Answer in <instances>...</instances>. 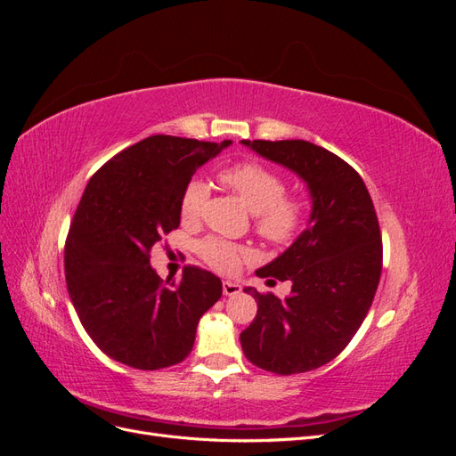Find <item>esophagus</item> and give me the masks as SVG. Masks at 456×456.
<instances>
[{
  "label": "esophagus",
  "instance_id": "34e87169",
  "mask_svg": "<svg viewBox=\"0 0 456 456\" xmlns=\"http://www.w3.org/2000/svg\"><path fill=\"white\" fill-rule=\"evenodd\" d=\"M223 293H224L226 297H236V295L241 293V285L236 283V281L226 280V281H223Z\"/></svg>",
  "mask_w": 456,
  "mask_h": 456
}]
</instances>
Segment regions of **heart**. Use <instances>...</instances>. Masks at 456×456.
Here are the masks:
<instances>
[{
  "instance_id": "b5f03b06",
  "label": "heart",
  "mask_w": 456,
  "mask_h": 456,
  "mask_svg": "<svg viewBox=\"0 0 456 456\" xmlns=\"http://www.w3.org/2000/svg\"><path fill=\"white\" fill-rule=\"evenodd\" d=\"M220 181L232 188L256 215V230L273 243L291 241L305 220L306 207L297 198H285V181L258 161H241L220 173ZM209 196V186L200 178L190 181L183 191L181 213L186 220H196ZM201 256L220 272H232L249 255L245 247L220 238H207L200 243Z\"/></svg>"
}]
</instances>
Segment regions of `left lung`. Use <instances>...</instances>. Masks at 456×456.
Masks as SVG:
<instances>
[{
  "label": "left lung",
  "mask_w": 456,
  "mask_h": 456,
  "mask_svg": "<svg viewBox=\"0 0 456 456\" xmlns=\"http://www.w3.org/2000/svg\"><path fill=\"white\" fill-rule=\"evenodd\" d=\"M260 158L293 171L306 184L312 211L306 228L258 278L291 281L285 298L260 295L253 323L240 335L253 365L295 375L329 363L348 346L375 298L382 240L375 207L350 165L308 141H241Z\"/></svg>",
  "instance_id": "obj_1"
}]
</instances>
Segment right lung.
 <instances>
[{"label":"right lung","instance_id":"obj_1","mask_svg":"<svg viewBox=\"0 0 456 456\" xmlns=\"http://www.w3.org/2000/svg\"><path fill=\"white\" fill-rule=\"evenodd\" d=\"M230 144L154 134L87 183L66 240L64 273L81 325L112 360L142 370L181 363L200 317L223 295L216 275L196 266L163 281L150 251L181 224L191 176Z\"/></svg>","mask_w":456,"mask_h":456}]
</instances>
